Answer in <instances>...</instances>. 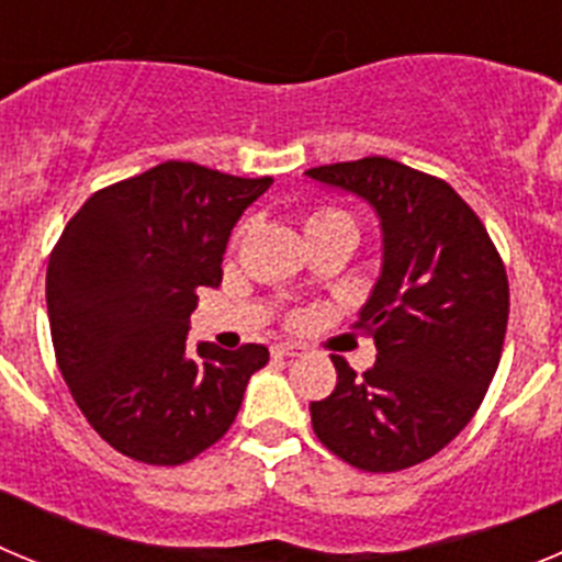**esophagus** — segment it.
Listing matches in <instances>:
<instances>
[{
	"label": "esophagus",
	"mask_w": 562,
	"mask_h": 562,
	"mask_svg": "<svg viewBox=\"0 0 562 562\" xmlns=\"http://www.w3.org/2000/svg\"><path fill=\"white\" fill-rule=\"evenodd\" d=\"M304 355V346L301 342H276L272 346V357H297Z\"/></svg>",
	"instance_id": "esophagus-1"
}]
</instances>
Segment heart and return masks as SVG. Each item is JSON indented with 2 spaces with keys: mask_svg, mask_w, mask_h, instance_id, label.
Wrapping results in <instances>:
<instances>
[{
  "mask_svg": "<svg viewBox=\"0 0 562 562\" xmlns=\"http://www.w3.org/2000/svg\"><path fill=\"white\" fill-rule=\"evenodd\" d=\"M335 222H351V216L346 211H337V207H317L310 216V222H306V231H312V227L335 225ZM351 225H355V222H351Z\"/></svg>",
  "mask_w": 562,
  "mask_h": 562,
  "instance_id": "obj_1",
  "label": "heart"
}]
</instances>
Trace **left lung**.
I'll use <instances>...</instances> for the list:
<instances>
[{
  "label": "left lung",
  "instance_id": "left-lung-1",
  "mask_svg": "<svg viewBox=\"0 0 562 562\" xmlns=\"http://www.w3.org/2000/svg\"><path fill=\"white\" fill-rule=\"evenodd\" d=\"M306 177L374 205L385 241L355 324L376 362L357 374L331 355L337 385L310 405L312 428L357 470H408L448 448L484 402L509 321L506 267L473 207L434 173L362 157Z\"/></svg>",
  "mask_w": 562,
  "mask_h": 562
}]
</instances>
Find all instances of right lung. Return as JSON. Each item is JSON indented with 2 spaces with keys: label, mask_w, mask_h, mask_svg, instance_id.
Returning a JSON list of instances; mask_svg holds the SVG:
<instances>
[{
  "label": "right lung",
  "mask_w": 562,
  "mask_h": 562,
  "mask_svg": "<svg viewBox=\"0 0 562 562\" xmlns=\"http://www.w3.org/2000/svg\"><path fill=\"white\" fill-rule=\"evenodd\" d=\"M272 177L168 160L101 188L49 252L58 371L106 445L143 464H186L231 430L267 346H188L200 286L222 284L233 225Z\"/></svg>",
  "instance_id": "add662e5"
}]
</instances>
